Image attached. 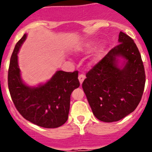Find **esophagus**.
Masks as SVG:
<instances>
[{
    "label": "esophagus",
    "instance_id": "1",
    "mask_svg": "<svg viewBox=\"0 0 152 152\" xmlns=\"http://www.w3.org/2000/svg\"><path fill=\"white\" fill-rule=\"evenodd\" d=\"M85 79V76L83 74H80L79 76H78V80H79V82H80V84H82V83H83V81H84Z\"/></svg>",
    "mask_w": 152,
    "mask_h": 152
}]
</instances>
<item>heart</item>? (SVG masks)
<instances>
[{"label":"heart","instance_id":"b5f03b06","mask_svg":"<svg viewBox=\"0 0 152 152\" xmlns=\"http://www.w3.org/2000/svg\"><path fill=\"white\" fill-rule=\"evenodd\" d=\"M94 45V41H88L86 43H85L83 46H81L78 48V51L80 53H87L88 52H90L92 48H93ZM104 46H100L99 48H97V50L94 52V53L92 55L91 58V63L92 64H96L97 63H99L102 60L103 58V56H104Z\"/></svg>","mask_w":152,"mask_h":152}]
</instances>
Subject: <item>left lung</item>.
<instances>
[{
	"label": "left lung",
	"mask_w": 152,
	"mask_h": 152,
	"mask_svg": "<svg viewBox=\"0 0 152 152\" xmlns=\"http://www.w3.org/2000/svg\"><path fill=\"white\" fill-rule=\"evenodd\" d=\"M118 43L86 74L82 88L94 116L104 122L121 120L137 107L146 76L137 45L120 32Z\"/></svg>",
	"instance_id": "1"
}]
</instances>
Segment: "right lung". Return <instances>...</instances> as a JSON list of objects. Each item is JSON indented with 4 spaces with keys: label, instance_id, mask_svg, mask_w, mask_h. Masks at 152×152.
Masks as SVG:
<instances>
[{
    "label": "right lung",
    "instance_id": "add662e5",
    "mask_svg": "<svg viewBox=\"0 0 152 152\" xmlns=\"http://www.w3.org/2000/svg\"><path fill=\"white\" fill-rule=\"evenodd\" d=\"M27 34L19 40L8 69V88L13 104L23 117L43 128H57L67 121L72 91L79 87L78 71H56L48 81L30 86L23 81L18 54Z\"/></svg>",
    "mask_w": 152,
    "mask_h": 152
}]
</instances>
